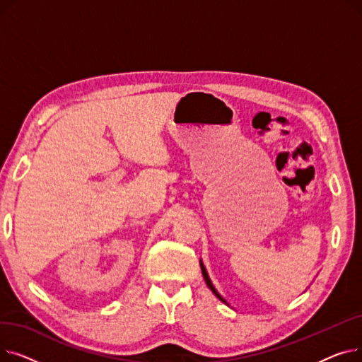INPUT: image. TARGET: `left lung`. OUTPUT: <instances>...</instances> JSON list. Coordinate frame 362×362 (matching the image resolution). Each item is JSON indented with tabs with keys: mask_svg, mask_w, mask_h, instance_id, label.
I'll list each match as a JSON object with an SVG mask.
<instances>
[{
	"mask_svg": "<svg viewBox=\"0 0 362 362\" xmlns=\"http://www.w3.org/2000/svg\"><path fill=\"white\" fill-rule=\"evenodd\" d=\"M201 270H202V276H204V280H205V283H206V286L210 288L211 291H213V293L221 300V302H224L226 303V300H224V298L216 291V288L213 286V283H211V280H210V277H208V273H206V270H205V267H204V264H202V261H201Z\"/></svg>",
	"mask_w": 362,
	"mask_h": 362,
	"instance_id": "left-lung-1",
	"label": "left lung"
}]
</instances>
